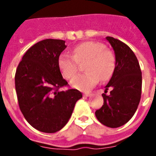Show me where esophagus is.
Returning <instances> with one entry per match:
<instances>
[{
  "label": "esophagus",
  "instance_id": "obj_1",
  "mask_svg": "<svg viewBox=\"0 0 156 156\" xmlns=\"http://www.w3.org/2000/svg\"><path fill=\"white\" fill-rule=\"evenodd\" d=\"M90 95H91L90 93H84V94H83V96H84V97H89Z\"/></svg>",
  "mask_w": 156,
  "mask_h": 156
}]
</instances>
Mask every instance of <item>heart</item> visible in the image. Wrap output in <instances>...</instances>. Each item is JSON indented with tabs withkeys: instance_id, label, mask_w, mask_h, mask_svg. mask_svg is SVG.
Returning <instances> with one entry per match:
<instances>
[{
	"instance_id": "obj_1",
	"label": "heart",
	"mask_w": 156,
	"mask_h": 156,
	"mask_svg": "<svg viewBox=\"0 0 156 156\" xmlns=\"http://www.w3.org/2000/svg\"><path fill=\"white\" fill-rule=\"evenodd\" d=\"M86 62L87 73L78 74L71 80V85L81 91H88L103 81L108 80L114 74L116 58L114 52L98 41H86L73 49V56L62 54L58 58V68L65 78L70 79L78 69V63Z\"/></svg>"
}]
</instances>
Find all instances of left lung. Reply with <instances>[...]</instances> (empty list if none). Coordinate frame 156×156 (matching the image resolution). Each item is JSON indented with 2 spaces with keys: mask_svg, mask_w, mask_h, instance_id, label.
<instances>
[{
  "mask_svg": "<svg viewBox=\"0 0 156 156\" xmlns=\"http://www.w3.org/2000/svg\"><path fill=\"white\" fill-rule=\"evenodd\" d=\"M106 39L115 51L116 67L102 94L104 105L96 110L95 115L105 126L118 128L126 124L137 109L141 97L142 75L137 58L130 48L112 37ZM109 87L111 94L107 95Z\"/></svg>",
  "mask_w": 156,
  "mask_h": 156,
  "instance_id": "1",
  "label": "left lung"
}]
</instances>
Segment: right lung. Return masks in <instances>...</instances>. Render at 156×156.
<instances>
[{
  "label": "right lung",
  "instance_id": "obj_1",
  "mask_svg": "<svg viewBox=\"0 0 156 156\" xmlns=\"http://www.w3.org/2000/svg\"><path fill=\"white\" fill-rule=\"evenodd\" d=\"M67 46L59 39H45L29 48L16 68V92L26 120L36 129L55 133L64 127L75 104L83 97L68 86L58 68V58Z\"/></svg>",
  "mask_w": 156,
  "mask_h": 156
}]
</instances>
